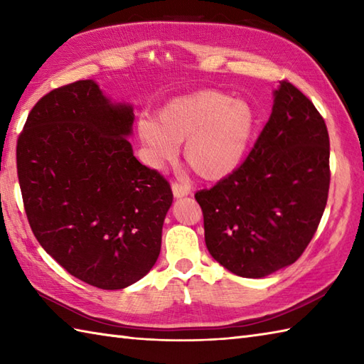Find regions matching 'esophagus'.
<instances>
[{"instance_id": "34e87169", "label": "esophagus", "mask_w": 364, "mask_h": 364, "mask_svg": "<svg viewBox=\"0 0 364 364\" xmlns=\"http://www.w3.org/2000/svg\"><path fill=\"white\" fill-rule=\"evenodd\" d=\"M172 192L176 198H180V197L188 196L189 189L186 186H183V184H180V183H172Z\"/></svg>"}]
</instances>
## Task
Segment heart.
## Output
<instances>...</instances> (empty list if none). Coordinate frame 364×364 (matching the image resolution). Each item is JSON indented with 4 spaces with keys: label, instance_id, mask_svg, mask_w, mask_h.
<instances>
[{
    "label": "heart",
    "instance_id": "b5f03b06",
    "mask_svg": "<svg viewBox=\"0 0 364 364\" xmlns=\"http://www.w3.org/2000/svg\"><path fill=\"white\" fill-rule=\"evenodd\" d=\"M255 129L249 103L233 100L227 92L205 89L172 98L162 106L159 120L142 115L137 136L142 159L151 168H162L180 154L206 181H219L241 164Z\"/></svg>",
    "mask_w": 364,
    "mask_h": 364
}]
</instances>
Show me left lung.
<instances>
[{"label":"left lung","instance_id":"8db88e82","mask_svg":"<svg viewBox=\"0 0 364 364\" xmlns=\"http://www.w3.org/2000/svg\"><path fill=\"white\" fill-rule=\"evenodd\" d=\"M249 156L196 200L211 257L239 277L262 278L296 262L313 239L330 188L327 125L313 102L280 81Z\"/></svg>","mask_w":364,"mask_h":364}]
</instances>
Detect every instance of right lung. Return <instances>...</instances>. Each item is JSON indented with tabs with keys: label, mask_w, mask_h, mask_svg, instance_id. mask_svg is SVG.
Wrapping results in <instances>:
<instances>
[{
	"label": "right lung",
	"mask_w": 364,
	"mask_h": 364,
	"mask_svg": "<svg viewBox=\"0 0 364 364\" xmlns=\"http://www.w3.org/2000/svg\"><path fill=\"white\" fill-rule=\"evenodd\" d=\"M129 105L81 80L31 109L17 141V173L31 230L68 274L123 289L156 262L172 205L170 184L128 142Z\"/></svg>",
	"instance_id": "obj_1"
}]
</instances>
